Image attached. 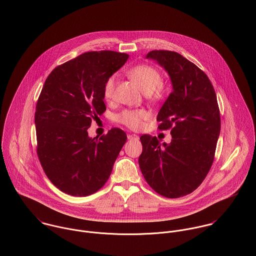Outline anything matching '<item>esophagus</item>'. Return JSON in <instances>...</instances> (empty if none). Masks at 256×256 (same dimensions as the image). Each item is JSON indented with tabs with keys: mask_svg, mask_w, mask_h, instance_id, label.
I'll return each instance as SVG.
<instances>
[{
	"mask_svg": "<svg viewBox=\"0 0 256 256\" xmlns=\"http://www.w3.org/2000/svg\"><path fill=\"white\" fill-rule=\"evenodd\" d=\"M138 138H140V136L136 134H128V140H138Z\"/></svg>",
	"mask_w": 256,
	"mask_h": 256,
	"instance_id": "34e87169",
	"label": "esophagus"
}]
</instances>
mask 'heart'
<instances>
[{
	"instance_id": "1",
	"label": "heart",
	"mask_w": 256,
	"mask_h": 256,
	"mask_svg": "<svg viewBox=\"0 0 256 256\" xmlns=\"http://www.w3.org/2000/svg\"><path fill=\"white\" fill-rule=\"evenodd\" d=\"M128 76L138 84L146 94H151L163 84V78L160 72L147 64H140L128 70ZM116 76L113 74L107 78L103 87V95L107 100L114 97ZM151 116L149 111L144 109L124 110L118 114L116 120L122 124L134 130H140L143 128L144 122Z\"/></svg>"
}]
</instances>
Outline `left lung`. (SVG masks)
I'll list each match as a JSON object with an SVG mask.
<instances>
[{
  "mask_svg": "<svg viewBox=\"0 0 256 256\" xmlns=\"http://www.w3.org/2000/svg\"><path fill=\"white\" fill-rule=\"evenodd\" d=\"M170 76L172 91L160 109L161 130L172 142L142 136L138 163L147 184L159 194L178 198L196 190L210 170L221 130L220 111L208 76L178 53L154 50L146 55Z\"/></svg>",
  "mask_w": 256,
  "mask_h": 256,
  "instance_id": "left-lung-1",
  "label": "left lung"
}]
</instances>
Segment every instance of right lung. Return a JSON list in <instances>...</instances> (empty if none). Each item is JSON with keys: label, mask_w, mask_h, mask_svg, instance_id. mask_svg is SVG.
Listing matches in <instances>:
<instances>
[{"label": "right lung", "mask_w": 256, "mask_h": 256, "mask_svg": "<svg viewBox=\"0 0 256 256\" xmlns=\"http://www.w3.org/2000/svg\"><path fill=\"white\" fill-rule=\"evenodd\" d=\"M128 55L87 52L55 68L36 105L37 155L51 182L72 196H87L108 180L128 138L114 128L89 138L92 118L106 111L103 87Z\"/></svg>", "instance_id": "add662e5"}]
</instances>
